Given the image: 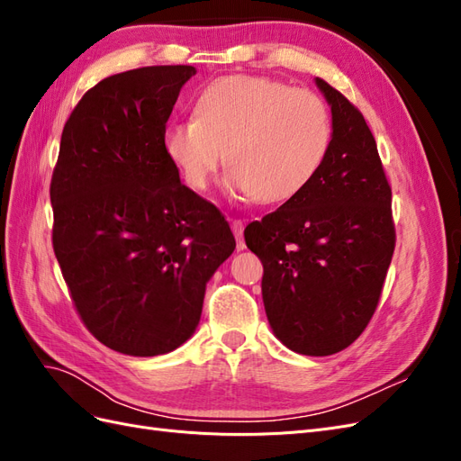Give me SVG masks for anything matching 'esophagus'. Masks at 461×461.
I'll list each match as a JSON object with an SVG mask.
<instances>
[{
	"mask_svg": "<svg viewBox=\"0 0 461 461\" xmlns=\"http://www.w3.org/2000/svg\"><path fill=\"white\" fill-rule=\"evenodd\" d=\"M232 232L236 236V248L244 249L246 242H244V221L242 219H234L232 221Z\"/></svg>",
	"mask_w": 461,
	"mask_h": 461,
	"instance_id": "esophagus-1",
	"label": "esophagus"
}]
</instances>
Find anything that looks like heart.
Returning a JSON list of instances; mask_svg holds the SVG:
<instances>
[{
	"label": "heart",
	"mask_w": 461,
	"mask_h": 461,
	"mask_svg": "<svg viewBox=\"0 0 461 461\" xmlns=\"http://www.w3.org/2000/svg\"><path fill=\"white\" fill-rule=\"evenodd\" d=\"M330 140V109L317 92L236 75L213 80L198 95L194 119L165 129L163 149L194 190L207 188L222 158L229 188L276 203L312 183Z\"/></svg>",
	"instance_id": "obj_1"
}]
</instances>
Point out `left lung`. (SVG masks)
I'll use <instances>...</instances> for the list:
<instances>
[{
	"label": "left lung",
	"mask_w": 461,
	"mask_h": 461,
	"mask_svg": "<svg viewBox=\"0 0 461 461\" xmlns=\"http://www.w3.org/2000/svg\"><path fill=\"white\" fill-rule=\"evenodd\" d=\"M332 140L312 183L249 222L261 294L275 337L292 352L330 356L350 346L379 305L396 246L393 190L361 111L317 78Z\"/></svg>",
	"instance_id": "8db88e82"
}]
</instances>
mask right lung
I'll return each instance as SVG.
<instances>
[{"label": "right lung", "instance_id": "add662e5", "mask_svg": "<svg viewBox=\"0 0 461 461\" xmlns=\"http://www.w3.org/2000/svg\"><path fill=\"white\" fill-rule=\"evenodd\" d=\"M190 65L107 77L67 119L50 185L51 242L77 313L127 356L196 330L205 283L236 248L219 209L180 185L163 132Z\"/></svg>", "mask_w": 461, "mask_h": 461}]
</instances>
